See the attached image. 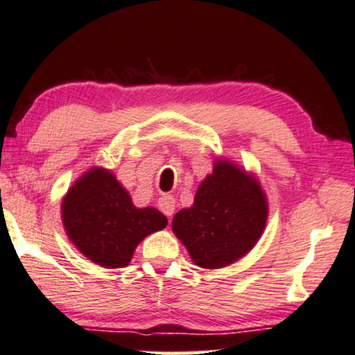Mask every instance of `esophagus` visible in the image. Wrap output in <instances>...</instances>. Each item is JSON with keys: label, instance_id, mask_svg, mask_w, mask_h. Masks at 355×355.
I'll return each instance as SVG.
<instances>
[{"label": "esophagus", "instance_id": "34e87169", "mask_svg": "<svg viewBox=\"0 0 355 355\" xmlns=\"http://www.w3.org/2000/svg\"><path fill=\"white\" fill-rule=\"evenodd\" d=\"M159 209L166 214L167 217H172L173 212H175V198L172 196V194H162L161 198H159Z\"/></svg>", "mask_w": 355, "mask_h": 355}]
</instances>
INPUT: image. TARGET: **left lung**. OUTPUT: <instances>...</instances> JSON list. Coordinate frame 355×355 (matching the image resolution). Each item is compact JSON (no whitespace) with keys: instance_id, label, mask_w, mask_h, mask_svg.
Instances as JSON below:
<instances>
[{"instance_id":"obj_1","label":"left lung","mask_w":355,"mask_h":355,"mask_svg":"<svg viewBox=\"0 0 355 355\" xmlns=\"http://www.w3.org/2000/svg\"><path fill=\"white\" fill-rule=\"evenodd\" d=\"M267 216V198L257 178L220 159L199 184L193 206L175 214L172 230L196 266L222 268L251 251Z\"/></svg>"}]
</instances>
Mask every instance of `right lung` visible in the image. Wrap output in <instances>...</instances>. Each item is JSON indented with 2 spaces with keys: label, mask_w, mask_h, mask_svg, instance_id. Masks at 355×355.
<instances>
[{
  "label": "right lung",
  "mask_w": 355,
  "mask_h": 355,
  "mask_svg": "<svg viewBox=\"0 0 355 355\" xmlns=\"http://www.w3.org/2000/svg\"><path fill=\"white\" fill-rule=\"evenodd\" d=\"M62 223L85 257L101 267L121 268L148 234L166 228L167 217L154 207H135L117 178L94 167L64 196Z\"/></svg>",
  "instance_id": "right-lung-1"
}]
</instances>
